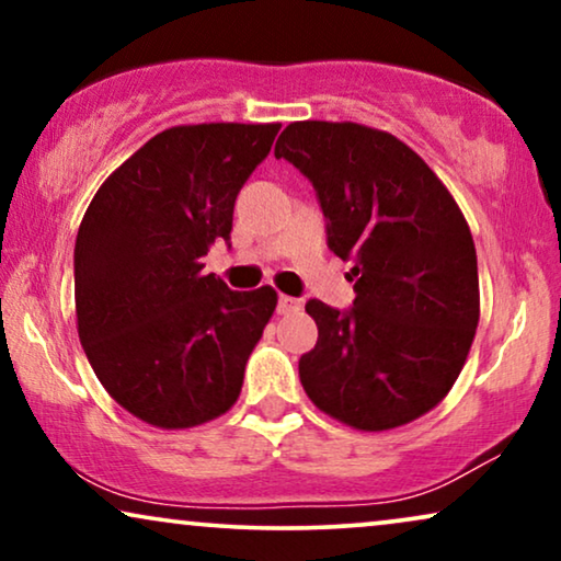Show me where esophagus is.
Instances as JSON below:
<instances>
[{
    "label": "esophagus",
    "instance_id": "34e87169",
    "mask_svg": "<svg viewBox=\"0 0 561 561\" xmlns=\"http://www.w3.org/2000/svg\"><path fill=\"white\" fill-rule=\"evenodd\" d=\"M301 311V301L294 296H278V313H296Z\"/></svg>",
    "mask_w": 561,
    "mask_h": 561
}]
</instances>
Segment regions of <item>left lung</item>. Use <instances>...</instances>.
<instances>
[{
    "instance_id": "obj_1",
    "label": "left lung",
    "mask_w": 561,
    "mask_h": 561,
    "mask_svg": "<svg viewBox=\"0 0 561 561\" xmlns=\"http://www.w3.org/2000/svg\"><path fill=\"white\" fill-rule=\"evenodd\" d=\"M317 188L327 244L352 260L355 304L311 298L317 347L298 359L306 396L359 432L424 416L462 373L480 321L478 255L436 173L390 133L294 122L275 142Z\"/></svg>"
}]
</instances>
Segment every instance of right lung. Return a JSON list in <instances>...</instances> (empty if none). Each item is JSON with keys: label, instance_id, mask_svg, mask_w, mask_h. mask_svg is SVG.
Instances as JSON below:
<instances>
[{"label": "right lung", "instance_id": "right-lung-1", "mask_svg": "<svg viewBox=\"0 0 561 561\" xmlns=\"http://www.w3.org/2000/svg\"><path fill=\"white\" fill-rule=\"evenodd\" d=\"M280 125L163 129L102 183L73 250L79 340L122 409L191 428L232 409L271 321V286L229 290L202 257L229 240L234 202Z\"/></svg>", "mask_w": 561, "mask_h": 561}]
</instances>
